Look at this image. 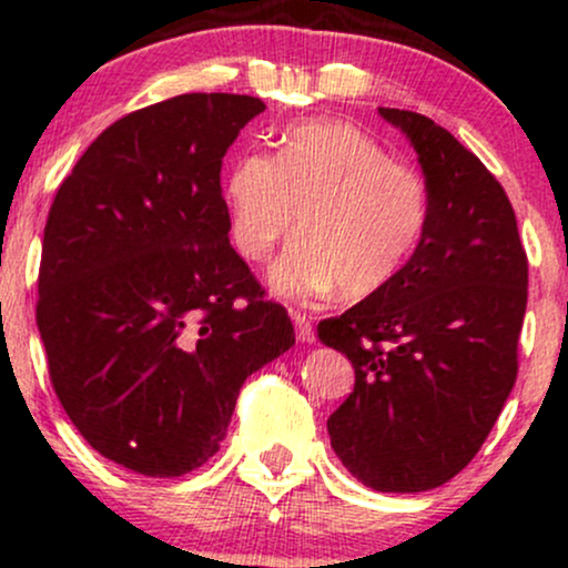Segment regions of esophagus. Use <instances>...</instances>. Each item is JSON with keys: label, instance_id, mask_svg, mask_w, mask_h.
Instances as JSON below:
<instances>
[{"label": "esophagus", "instance_id": "34e87169", "mask_svg": "<svg viewBox=\"0 0 568 568\" xmlns=\"http://www.w3.org/2000/svg\"><path fill=\"white\" fill-rule=\"evenodd\" d=\"M293 325H296V338L298 342H315V328H312V321L304 315V312H291Z\"/></svg>", "mask_w": 568, "mask_h": 568}]
</instances>
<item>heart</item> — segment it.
Returning <instances> with one entry per match:
<instances>
[{
    "mask_svg": "<svg viewBox=\"0 0 568 568\" xmlns=\"http://www.w3.org/2000/svg\"><path fill=\"white\" fill-rule=\"evenodd\" d=\"M224 202L234 245L253 262L270 256L293 221L302 226L270 270L272 288L298 298L387 288L425 237L433 207L414 168L344 120L291 125L275 158L240 152L224 175Z\"/></svg>",
    "mask_w": 568,
    "mask_h": 568,
    "instance_id": "b5f03b06",
    "label": "heart"
}]
</instances>
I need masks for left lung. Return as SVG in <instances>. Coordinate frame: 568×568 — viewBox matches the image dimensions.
I'll list each match as a JSON object with an SVG mask.
<instances>
[{
  "instance_id": "1",
  "label": "left lung",
  "mask_w": 568,
  "mask_h": 568,
  "mask_svg": "<svg viewBox=\"0 0 568 568\" xmlns=\"http://www.w3.org/2000/svg\"><path fill=\"white\" fill-rule=\"evenodd\" d=\"M419 154L429 224L387 288L317 325L355 389L331 446L376 491H429L480 452L518 376L529 262L505 189L425 114L379 109Z\"/></svg>"
}]
</instances>
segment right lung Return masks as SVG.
<instances>
[{
  "instance_id": "right-lung-1",
  "label": "right lung",
  "mask_w": 568,
  "mask_h": 568,
  "mask_svg": "<svg viewBox=\"0 0 568 568\" xmlns=\"http://www.w3.org/2000/svg\"><path fill=\"white\" fill-rule=\"evenodd\" d=\"M262 98L186 93L122 116L50 205L37 325L98 454L179 478L219 452L240 387L293 347L288 312L230 245L221 160Z\"/></svg>"
}]
</instances>
